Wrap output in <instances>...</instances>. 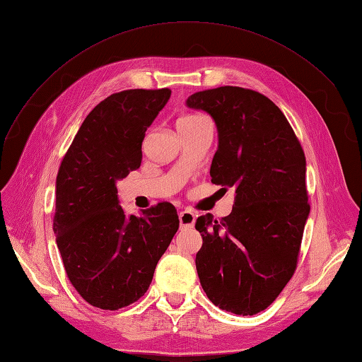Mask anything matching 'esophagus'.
<instances>
[{
  "label": "esophagus",
  "instance_id": "esophagus-1",
  "mask_svg": "<svg viewBox=\"0 0 362 362\" xmlns=\"http://www.w3.org/2000/svg\"><path fill=\"white\" fill-rule=\"evenodd\" d=\"M196 222V214L193 211L184 210L180 213V225L181 228H192Z\"/></svg>",
  "mask_w": 362,
  "mask_h": 362
}]
</instances>
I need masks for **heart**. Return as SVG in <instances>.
Returning <instances> with one entry per match:
<instances>
[{"label":"heart","instance_id":"1","mask_svg":"<svg viewBox=\"0 0 362 362\" xmlns=\"http://www.w3.org/2000/svg\"><path fill=\"white\" fill-rule=\"evenodd\" d=\"M202 116H198V115H185L182 117L178 119V124H182V122H193V120H198L201 119Z\"/></svg>","mask_w":362,"mask_h":362}]
</instances>
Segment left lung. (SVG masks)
<instances>
[{"label": "left lung", "mask_w": 362, "mask_h": 362, "mask_svg": "<svg viewBox=\"0 0 362 362\" xmlns=\"http://www.w3.org/2000/svg\"><path fill=\"white\" fill-rule=\"evenodd\" d=\"M185 104L214 120L211 182L235 190L231 214L196 221L201 286L218 308L254 315L278 298L298 264L310 216L305 154L287 117L258 92L223 86Z\"/></svg>", "instance_id": "1"}]
</instances>
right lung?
I'll use <instances>...</instances> for the list:
<instances>
[{
	"mask_svg": "<svg viewBox=\"0 0 362 362\" xmlns=\"http://www.w3.org/2000/svg\"><path fill=\"white\" fill-rule=\"evenodd\" d=\"M170 93L133 89L105 98L60 164L54 234L71 284L96 308L115 311L139 300L178 231L172 204L127 216L116 187L140 168L141 141Z\"/></svg>",
	"mask_w": 362,
	"mask_h": 362,
	"instance_id": "obj_1",
	"label": "right lung"
}]
</instances>
